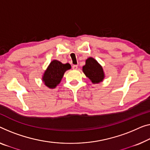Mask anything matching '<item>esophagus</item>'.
Listing matches in <instances>:
<instances>
[{
    "mask_svg": "<svg viewBox=\"0 0 150 150\" xmlns=\"http://www.w3.org/2000/svg\"><path fill=\"white\" fill-rule=\"evenodd\" d=\"M72 68H73V70H77V68H78V66L76 65V64H74V65H73Z\"/></svg>",
    "mask_w": 150,
    "mask_h": 150,
    "instance_id": "1",
    "label": "esophagus"
}]
</instances>
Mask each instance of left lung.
<instances>
[{
    "instance_id": "obj_1",
    "label": "left lung",
    "mask_w": 150,
    "mask_h": 150,
    "mask_svg": "<svg viewBox=\"0 0 150 150\" xmlns=\"http://www.w3.org/2000/svg\"><path fill=\"white\" fill-rule=\"evenodd\" d=\"M83 72L93 83H98L103 81L104 78L102 66L92 57L88 58L86 61V64L83 67Z\"/></svg>"
}]
</instances>
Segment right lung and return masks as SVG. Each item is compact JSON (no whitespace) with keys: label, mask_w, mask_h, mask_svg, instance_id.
Wrapping results in <instances>:
<instances>
[{"label":"right lung","mask_w":150,"mask_h":150,"mask_svg":"<svg viewBox=\"0 0 150 150\" xmlns=\"http://www.w3.org/2000/svg\"><path fill=\"white\" fill-rule=\"evenodd\" d=\"M71 68L70 64H62L59 61L54 60L44 72L42 81L48 88H55L57 85L60 83L65 71Z\"/></svg>","instance_id":"1"}]
</instances>
